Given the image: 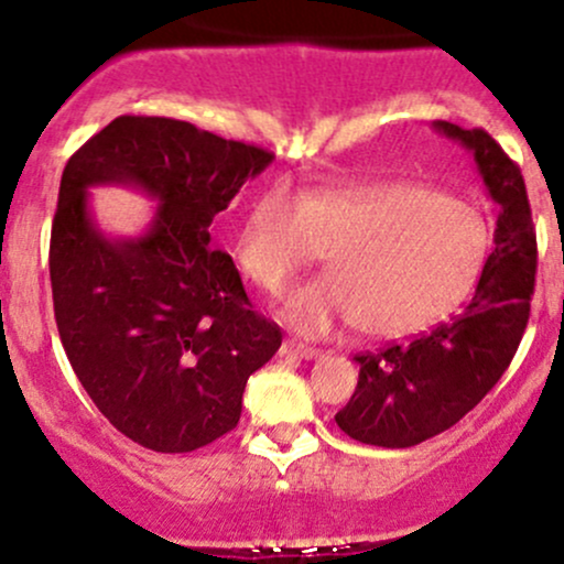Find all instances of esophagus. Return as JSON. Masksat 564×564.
I'll use <instances>...</instances> for the list:
<instances>
[{"mask_svg":"<svg viewBox=\"0 0 564 564\" xmlns=\"http://www.w3.org/2000/svg\"><path fill=\"white\" fill-rule=\"evenodd\" d=\"M281 350L289 352V356L305 358V361H313V358H321V350H318V348H311V345H302V343H296V339H286Z\"/></svg>","mask_w":564,"mask_h":564,"instance_id":"obj_1","label":"esophagus"}]
</instances>
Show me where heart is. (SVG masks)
I'll return each instance as SVG.
<instances>
[{
	"instance_id": "1",
	"label": "heart",
	"mask_w": 564,
	"mask_h": 564,
	"mask_svg": "<svg viewBox=\"0 0 564 564\" xmlns=\"http://www.w3.org/2000/svg\"><path fill=\"white\" fill-rule=\"evenodd\" d=\"M487 251L485 214L420 182L352 184L302 200L272 187L235 238L240 270L268 294L329 253V275L296 289L283 307L311 337L352 324L375 339L429 329L466 300Z\"/></svg>"
}]
</instances>
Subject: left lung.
Masks as SVG:
<instances>
[{"label": "left lung", "instance_id": "left-lung-1", "mask_svg": "<svg viewBox=\"0 0 564 564\" xmlns=\"http://www.w3.org/2000/svg\"><path fill=\"white\" fill-rule=\"evenodd\" d=\"M433 128L474 154L498 227L466 311L410 343L356 356L358 386L334 420L356 442L388 449L453 429L492 391L522 343L535 289V227L519 165L481 128L463 131L447 120Z\"/></svg>", "mask_w": 564, "mask_h": 564}]
</instances>
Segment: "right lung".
I'll return each instance as SVG.
<instances>
[{"label":"right lung","instance_id":"obj_1","mask_svg":"<svg viewBox=\"0 0 564 564\" xmlns=\"http://www.w3.org/2000/svg\"><path fill=\"white\" fill-rule=\"evenodd\" d=\"M272 163L268 150L171 117L122 115L85 141L61 176L51 232L55 324L98 412L141 447L192 453L232 431L249 377L281 348L253 313L214 216ZM159 200L139 239H109L90 186Z\"/></svg>","mask_w":564,"mask_h":564}]
</instances>
